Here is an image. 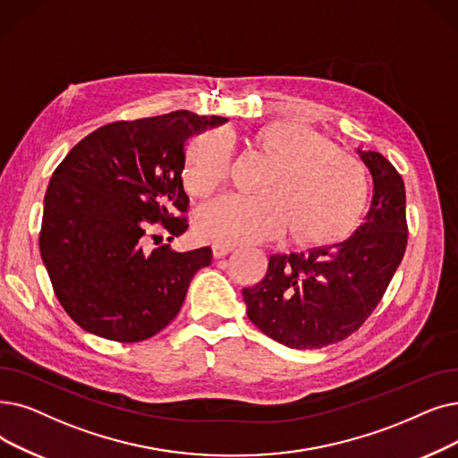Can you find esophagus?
Listing matches in <instances>:
<instances>
[{
	"label": "esophagus",
	"mask_w": 458,
	"mask_h": 458,
	"mask_svg": "<svg viewBox=\"0 0 458 458\" xmlns=\"http://www.w3.org/2000/svg\"><path fill=\"white\" fill-rule=\"evenodd\" d=\"M213 256L215 258H223V256H226L228 252H232L233 250V245H226V243H213Z\"/></svg>",
	"instance_id": "obj_1"
}]
</instances>
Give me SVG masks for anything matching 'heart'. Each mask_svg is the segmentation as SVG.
<instances>
[{
  "instance_id": "heart-1",
  "label": "heart",
  "mask_w": 458,
  "mask_h": 458,
  "mask_svg": "<svg viewBox=\"0 0 458 458\" xmlns=\"http://www.w3.org/2000/svg\"><path fill=\"white\" fill-rule=\"evenodd\" d=\"M254 149L269 163L258 198L226 196L208 204L196 216V233L204 240L247 245L273 240L288 226L297 245L324 249L344 242L360 225L369 202L365 170L327 136L297 122H275L254 134ZM230 168V138L206 132L189 149L185 185L209 196L226 183Z\"/></svg>"
}]
</instances>
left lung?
Masks as SVG:
<instances>
[{
  "mask_svg": "<svg viewBox=\"0 0 458 458\" xmlns=\"http://www.w3.org/2000/svg\"><path fill=\"white\" fill-rule=\"evenodd\" d=\"M357 153L374 183L361 226L333 247L269 256L262 281L243 288L250 322L288 348H324L360 329L404 256L403 177L382 153Z\"/></svg>",
  "mask_w": 458,
  "mask_h": 458,
  "instance_id": "1",
  "label": "left lung"
}]
</instances>
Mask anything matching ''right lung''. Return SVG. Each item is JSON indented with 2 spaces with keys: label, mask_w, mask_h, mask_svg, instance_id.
<instances>
[{
  "label": "right lung",
  "mask_w": 458,
  "mask_h": 458,
  "mask_svg": "<svg viewBox=\"0 0 458 458\" xmlns=\"http://www.w3.org/2000/svg\"><path fill=\"white\" fill-rule=\"evenodd\" d=\"M226 122L189 110L115 122L88 134L54 170L38 247L55 297L82 329L138 343L180 312L213 252L148 249V233L161 223L174 240L189 228L185 142Z\"/></svg>",
  "instance_id": "add662e5"
}]
</instances>
